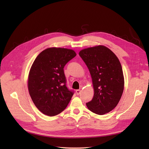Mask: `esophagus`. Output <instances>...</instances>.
<instances>
[{
    "instance_id": "1",
    "label": "esophagus",
    "mask_w": 149,
    "mask_h": 149,
    "mask_svg": "<svg viewBox=\"0 0 149 149\" xmlns=\"http://www.w3.org/2000/svg\"><path fill=\"white\" fill-rule=\"evenodd\" d=\"M76 94H77V95H79V94L80 93H81V90H79V89L76 90Z\"/></svg>"
}]
</instances>
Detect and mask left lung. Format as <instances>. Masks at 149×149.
Returning <instances> with one entry per match:
<instances>
[{
    "instance_id": "1",
    "label": "left lung",
    "mask_w": 149,
    "mask_h": 149,
    "mask_svg": "<svg viewBox=\"0 0 149 149\" xmlns=\"http://www.w3.org/2000/svg\"><path fill=\"white\" fill-rule=\"evenodd\" d=\"M79 55L91 74L94 92L86 106L95 114L108 113L118 105L124 91V74L118 58L103 45L83 49Z\"/></svg>"
}]
</instances>
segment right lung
Instances as JSON below:
<instances>
[{
  "label": "right lung",
  "instance_id": "right-lung-1",
  "mask_svg": "<svg viewBox=\"0 0 149 149\" xmlns=\"http://www.w3.org/2000/svg\"><path fill=\"white\" fill-rule=\"evenodd\" d=\"M76 55L71 49L52 47L35 58L29 71L28 89L34 104L48 116L64 111L73 95L66 86L64 66Z\"/></svg>",
  "mask_w": 149,
  "mask_h": 149
}]
</instances>
